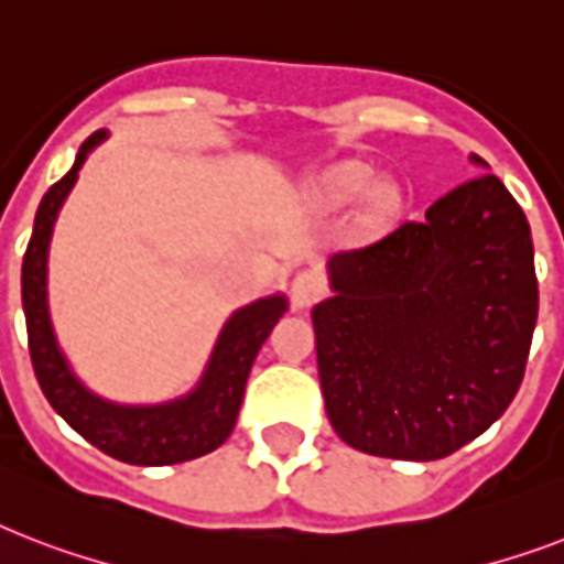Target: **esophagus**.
<instances>
[{"mask_svg": "<svg viewBox=\"0 0 564 564\" xmlns=\"http://www.w3.org/2000/svg\"><path fill=\"white\" fill-rule=\"evenodd\" d=\"M290 295H292V307L295 310L313 307V304L325 295V281H322L316 272H299L295 278H292Z\"/></svg>", "mask_w": 564, "mask_h": 564, "instance_id": "1", "label": "esophagus"}]
</instances>
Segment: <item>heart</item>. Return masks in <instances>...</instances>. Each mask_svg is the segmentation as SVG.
I'll list each match as a JSON object with an SVG mask.
<instances>
[{
    "label": "heart",
    "instance_id": "heart-1",
    "mask_svg": "<svg viewBox=\"0 0 564 564\" xmlns=\"http://www.w3.org/2000/svg\"><path fill=\"white\" fill-rule=\"evenodd\" d=\"M360 195V210L369 221L386 219L394 207L401 204V193L392 181L375 178L371 181V170L362 163H343L325 172L316 184V198L325 207H343V204L354 202Z\"/></svg>",
    "mask_w": 564,
    "mask_h": 564
}]
</instances>
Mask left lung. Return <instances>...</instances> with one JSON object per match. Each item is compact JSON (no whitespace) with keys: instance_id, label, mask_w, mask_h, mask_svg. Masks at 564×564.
<instances>
[{"instance_id":"left-lung-1","label":"left lung","mask_w":564,"mask_h":564,"mask_svg":"<svg viewBox=\"0 0 564 564\" xmlns=\"http://www.w3.org/2000/svg\"><path fill=\"white\" fill-rule=\"evenodd\" d=\"M471 163L486 166L471 154ZM313 307L327 419L362 454L430 463L516 398L539 316L530 221L480 175L360 251L327 260Z\"/></svg>"}]
</instances>
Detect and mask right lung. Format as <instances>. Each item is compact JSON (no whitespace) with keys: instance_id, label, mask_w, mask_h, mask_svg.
<instances>
[{"instance_id":"obj_1","label":"right lung","mask_w":564,"mask_h":564,"mask_svg":"<svg viewBox=\"0 0 564 564\" xmlns=\"http://www.w3.org/2000/svg\"><path fill=\"white\" fill-rule=\"evenodd\" d=\"M105 140V128L84 140L73 170L55 187H48L34 216L31 242L22 257V310L29 327L31 366L57 415L108 456L128 465L187 463L216 451L230 436L257 351L290 304L283 292H274L234 310L221 325L198 383L181 398L163 403H119L87 389L61 351L48 316V242L84 161Z\"/></svg>"}]
</instances>
